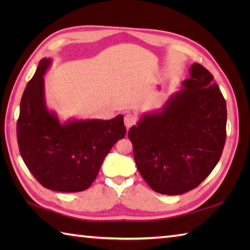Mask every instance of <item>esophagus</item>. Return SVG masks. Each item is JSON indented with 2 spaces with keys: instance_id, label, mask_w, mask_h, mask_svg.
<instances>
[{
  "instance_id": "esophagus-1",
  "label": "esophagus",
  "mask_w": 250,
  "mask_h": 250,
  "mask_svg": "<svg viewBox=\"0 0 250 250\" xmlns=\"http://www.w3.org/2000/svg\"><path fill=\"white\" fill-rule=\"evenodd\" d=\"M136 122V117L133 115V114H125V125L126 126V129L131 128L132 125H133Z\"/></svg>"
}]
</instances>
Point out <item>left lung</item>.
<instances>
[{
	"instance_id": "1",
	"label": "left lung",
	"mask_w": 250,
	"mask_h": 250,
	"mask_svg": "<svg viewBox=\"0 0 250 250\" xmlns=\"http://www.w3.org/2000/svg\"><path fill=\"white\" fill-rule=\"evenodd\" d=\"M160 109L129 130L137 169L158 193L192 190L217 166L226 143L227 105L211 74L199 63Z\"/></svg>"
}]
</instances>
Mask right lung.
I'll use <instances>...</instances> for the list:
<instances>
[{"mask_svg":"<svg viewBox=\"0 0 250 250\" xmlns=\"http://www.w3.org/2000/svg\"><path fill=\"white\" fill-rule=\"evenodd\" d=\"M50 64L49 58L40 61L21 98L19 151L45 188L78 192L91 186L111 147L125 137L124 116L110 120L68 119L62 124L46 105L44 75Z\"/></svg>","mask_w":250,"mask_h":250,"instance_id":"add662e5","label":"right lung"}]
</instances>
